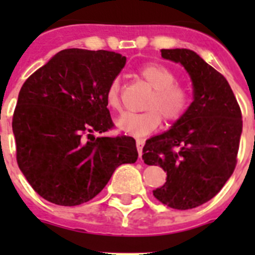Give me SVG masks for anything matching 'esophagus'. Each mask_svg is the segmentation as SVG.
Wrapping results in <instances>:
<instances>
[{
  "instance_id": "esophagus-1",
  "label": "esophagus",
  "mask_w": 255,
  "mask_h": 255,
  "mask_svg": "<svg viewBox=\"0 0 255 255\" xmlns=\"http://www.w3.org/2000/svg\"><path fill=\"white\" fill-rule=\"evenodd\" d=\"M144 139L138 138L136 139V148H138V153H139V157L141 158V154H143V147H144Z\"/></svg>"
}]
</instances>
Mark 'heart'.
<instances>
[{"mask_svg":"<svg viewBox=\"0 0 255 255\" xmlns=\"http://www.w3.org/2000/svg\"><path fill=\"white\" fill-rule=\"evenodd\" d=\"M139 74L153 89L144 105L147 111L140 114L125 112L116 120V128L135 136H144L161 125V117L167 124L180 120L188 111L190 96L185 88L177 84V78L172 70L164 65L148 64L141 67ZM106 105L114 111L121 108L119 80H114L108 85Z\"/></svg>","mask_w":255,"mask_h":255,"instance_id":"1","label":"heart"}]
</instances>
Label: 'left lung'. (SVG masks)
<instances>
[{"mask_svg": "<svg viewBox=\"0 0 255 255\" xmlns=\"http://www.w3.org/2000/svg\"><path fill=\"white\" fill-rule=\"evenodd\" d=\"M161 55L185 67L194 101L170 130L145 141L143 159L167 172L153 195L173 209H191L211 200L233 175L242 111L225 76L194 51L161 49Z\"/></svg>", "mask_w": 255, "mask_h": 255, "instance_id": "obj_1", "label": "left lung"}]
</instances>
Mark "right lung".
Instances as JSON below:
<instances>
[{"label": "right lung", "mask_w": 255, "mask_h": 255, "mask_svg": "<svg viewBox=\"0 0 255 255\" xmlns=\"http://www.w3.org/2000/svg\"><path fill=\"white\" fill-rule=\"evenodd\" d=\"M125 64L115 52L64 49L22 84L12 117L16 161L51 203L93 199L120 164L138 159L131 136L93 135L114 126L106 91Z\"/></svg>", "instance_id": "right-lung-1"}]
</instances>
